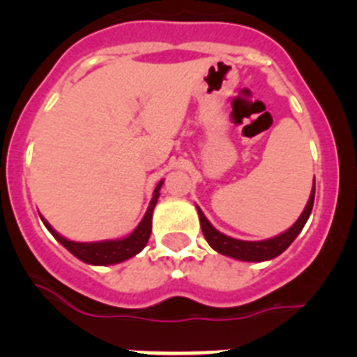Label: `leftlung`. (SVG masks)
Listing matches in <instances>:
<instances>
[{
    "label": "left lung",
    "instance_id": "obj_1",
    "mask_svg": "<svg viewBox=\"0 0 357 357\" xmlns=\"http://www.w3.org/2000/svg\"><path fill=\"white\" fill-rule=\"evenodd\" d=\"M313 204H314V185L311 195H309V200L307 204H305L304 211H302V214L298 216V220H296V222L293 223L286 232L275 236V238L263 239V241H243V239H234V238H230V236L222 234L220 230H216L213 225H211V222L206 218V214L202 213L200 207H197V211H198V216H200L202 232H204L207 243H209L214 250L220 252V254L223 255H229V257H234V259H239V261L261 263V261H270L273 259V257H277V255H280L293 241H295L296 236L301 234V230L304 229L309 214H311V211H313Z\"/></svg>",
    "mask_w": 357,
    "mask_h": 357
}]
</instances>
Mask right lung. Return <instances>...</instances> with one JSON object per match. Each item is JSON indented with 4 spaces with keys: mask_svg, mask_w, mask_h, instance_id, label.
I'll return each instance as SVG.
<instances>
[{
    "mask_svg": "<svg viewBox=\"0 0 357 357\" xmlns=\"http://www.w3.org/2000/svg\"><path fill=\"white\" fill-rule=\"evenodd\" d=\"M162 182L160 181L157 184L155 191H153V197H151L150 206H148L146 214L141 220V223L135 227V230L130 236L123 239H107V241H94V243H78V241H69L64 236H61L50 225L43 216V223L46 225V229L55 236L56 241H61L69 252H71L75 257H78L80 261L87 264H96V266H107V264H118L121 261H127L130 257H134L135 254H139L144 247H146L148 239L151 234V214L155 209V204L159 200V191L162 188Z\"/></svg>",
    "mask_w": 357,
    "mask_h": 357,
    "instance_id": "right-lung-1",
    "label": "right lung"
}]
</instances>
